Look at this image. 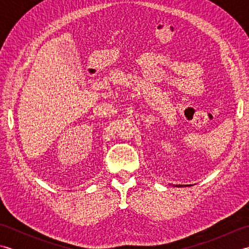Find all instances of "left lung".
Instances as JSON below:
<instances>
[{
    "mask_svg": "<svg viewBox=\"0 0 249 249\" xmlns=\"http://www.w3.org/2000/svg\"><path fill=\"white\" fill-rule=\"evenodd\" d=\"M181 186H182V185H181Z\"/></svg>",
    "mask_w": 249,
    "mask_h": 249,
    "instance_id": "8db88e82",
    "label": "left lung"
}]
</instances>
